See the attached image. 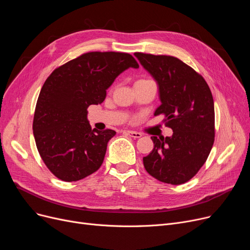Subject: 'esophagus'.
Wrapping results in <instances>:
<instances>
[{
    "mask_svg": "<svg viewBox=\"0 0 250 250\" xmlns=\"http://www.w3.org/2000/svg\"><path fill=\"white\" fill-rule=\"evenodd\" d=\"M124 133H127L129 136H131V137H133V138H139V137L142 136L141 133L136 132V131H131V130H125Z\"/></svg>",
    "mask_w": 250,
    "mask_h": 250,
    "instance_id": "obj_1",
    "label": "esophagus"
}]
</instances>
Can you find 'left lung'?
I'll list each match as a JSON object with an SVG mask.
<instances>
[{"mask_svg":"<svg viewBox=\"0 0 250 250\" xmlns=\"http://www.w3.org/2000/svg\"><path fill=\"white\" fill-rule=\"evenodd\" d=\"M157 80L161 105L171 137L151 136L153 149L144 158L146 172L159 181L179 185L193 178L206 163L215 141V106L205 78L179 60L166 55L135 53Z\"/></svg>","mask_w":250,"mask_h":250,"instance_id":"left-lung-1","label":"left lung"}]
</instances>
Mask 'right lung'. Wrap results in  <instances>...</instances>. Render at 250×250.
I'll return each mask as SVG.
<instances>
[{
	"instance_id": "right-lung-1",
	"label": "right lung",
	"mask_w": 250,
	"mask_h": 250,
	"mask_svg": "<svg viewBox=\"0 0 250 250\" xmlns=\"http://www.w3.org/2000/svg\"><path fill=\"white\" fill-rule=\"evenodd\" d=\"M139 65L119 52H89L56 68L41 89L33 117V135L46 168L66 182L100 169L112 129H91L87 108L102 104L116 77Z\"/></svg>"
}]
</instances>
